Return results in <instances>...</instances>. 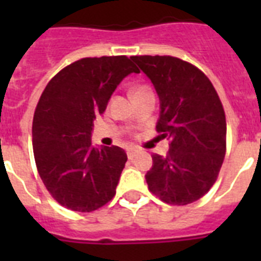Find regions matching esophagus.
<instances>
[{"label": "esophagus", "instance_id": "34e87169", "mask_svg": "<svg viewBox=\"0 0 261 261\" xmlns=\"http://www.w3.org/2000/svg\"><path fill=\"white\" fill-rule=\"evenodd\" d=\"M137 154H138V150H137L135 147H130V149H127V157H128V160H133Z\"/></svg>", "mask_w": 261, "mask_h": 261}]
</instances>
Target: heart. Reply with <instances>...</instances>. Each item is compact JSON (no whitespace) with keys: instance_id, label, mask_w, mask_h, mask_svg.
<instances>
[{"instance_id":"obj_1","label":"heart","mask_w":261,"mask_h":261,"mask_svg":"<svg viewBox=\"0 0 261 261\" xmlns=\"http://www.w3.org/2000/svg\"><path fill=\"white\" fill-rule=\"evenodd\" d=\"M141 90H147V88H145V87H139V88H135V89L133 90V93H134V92H141Z\"/></svg>"}]
</instances>
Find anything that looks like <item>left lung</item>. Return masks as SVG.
<instances>
[{
  "instance_id": "1",
  "label": "left lung",
  "mask_w": 261,
  "mask_h": 261,
  "mask_svg": "<svg viewBox=\"0 0 261 261\" xmlns=\"http://www.w3.org/2000/svg\"><path fill=\"white\" fill-rule=\"evenodd\" d=\"M160 98L155 128L171 139L153 154L145 174L151 194L169 204L198 200L217 180L226 151V119L213 84L198 67L174 57H131Z\"/></svg>"
}]
</instances>
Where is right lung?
<instances>
[{"label":"right lung","instance_id":"add662e5","mask_svg":"<svg viewBox=\"0 0 261 261\" xmlns=\"http://www.w3.org/2000/svg\"><path fill=\"white\" fill-rule=\"evenodd\" d=\"M131 73L139 70L124 55L80 59L40 96L32 123L35 161L53 198L70 210L89 213L115 196L127 154L93 146L92 123Z\"/></svg>","mask_w":261,"mask_h":261}]
</instances>
